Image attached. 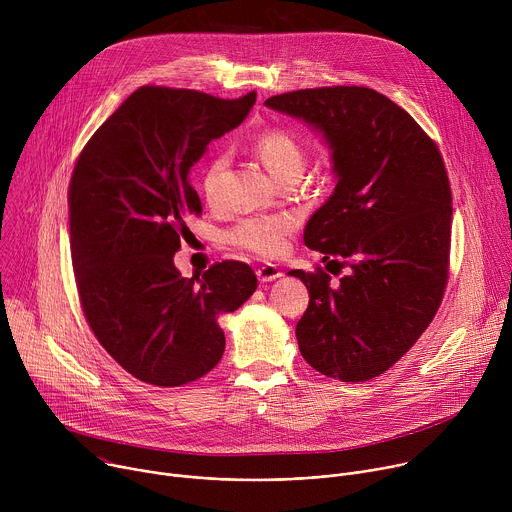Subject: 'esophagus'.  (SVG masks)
Segmentation results:
<instances>
[{"label":"esophagus","instance_id":"34e87169","mask_svg":"<svg viewBox=\"0 0 512 512\" xmlns=\"http://www.w3.org/2000/svg\"><path fill=\"white\" fill-rule=\"evenodd\" d=\"M283 273L279 271V267L277 265H271V263H265V265H261L259 269H257V279L261 281V283H269V281H275V279H279Z\"/></svg>","mask_w":512,"mask_h":512}]
</instances>
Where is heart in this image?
<instances>
[{"instance_id":"heart-1","label":"heart","mask_w":512,"mask_h":512,"mask_svg":"<svg viewBox=\"0 0 512 512\" xmlns=\"http://www.w3.org/2000/svg\"><path fill=\"white\" fill-rule=\"evenodd\" d=\"M255 152L267 172L279 182L285 176L300 174L306 166V152L298 137H294L287 131H265L255 141ZM227 168V156L218 154L214 156L204 172H202V194L204 198L214 204L218 200V192H221L223 174ZM296 227V218L289 214H257L247 216L243 221L235 225V229L229 233V239L259 257H275L285 247V239Z\"/></svg>"}]
</instances>
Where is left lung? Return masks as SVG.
Here are the masks:
<instances>
[{
  "instance_id": "obj_1",
  "label": "left lung",
  "mask_w": 512,
  "mask_h": 512,
  "mask_svg": "<svg viewBox=\"0 0 512 512\" xmlns=\"http://www.w3.org/2000/svg\"><path fill=\"white\" fill-rule=\"evenodd\" d=\"M265 105L322 135L336 180L304 241L348 271L338 283L322 269L289 271L310 291L296 326L300 352L326 377L375 379L417 342L444 298L452 192L440 150L405 109L367 87L304 89Z\"/></svg>"
}]
</instances>
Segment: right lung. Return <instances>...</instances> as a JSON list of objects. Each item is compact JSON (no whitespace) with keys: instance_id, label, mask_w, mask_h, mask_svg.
Masks as SVG:
<instances>
[{"instance_id":"obj_1","label":"right lung","mask_w":512,"mask_h":512,"mask_svg":"<svg viewBox=\"0 0 512 512\" xmlns=\"http://www.w3.org/2000/svg\"><path fill=\"white\" fill-rule=\"evenodd\" d=\"M255 97L141 87L95 131L72 172L70 251L83 312L101 346L143 383L180 387L212 371L225 352L218 318L257 289L241 261L192 277L174 265L188 216L202 212L190 168L245 121Z\"/></svg>"}]
</instances>
